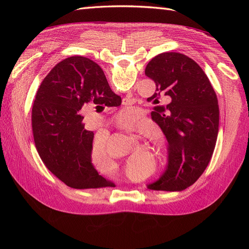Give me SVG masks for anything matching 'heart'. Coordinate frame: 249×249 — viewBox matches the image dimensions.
I'll use <instances>...</instances> for the list:
<instances>
[{"mask_svg": "<svg viewBox=\"0 0 249 249\" xmlns=\"http://www.w3.org/2000/svg\"><path fill=\"white\" fill-rule=\"evenodd\" d=\"M135 119H136V114H135V112H133L132 110H126V109L123 110L118 115V120H120V122L133 123ZM119 127L125 132H140V133L149 132L147 130V126L143 124L133 125L129 124H120ZM157 153L159 155H163L165 153L164 143L162 142L158 143ZM90 157H91L92 166L97 172H105L111 167L113 161H112L111 155L108 152L106 139L104 137L94 139L91 146V154H90Z\"/></svg>", "mask_w": 249, "mask_h": 249, "instance_id": "b5f03b06", "label": "heart"}]
</instances>
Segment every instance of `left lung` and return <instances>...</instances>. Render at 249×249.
I'll return each mask as SVG.
<instances>
[{
    "mask_svg": "<svg viewBox=\"0 0 249 249\" xmlns=\"http://www.w3.org/2000/svg\"><path fill=\"white\" fill-rule=\"evenodd\" d=\"M145 74L156 83L149 101L159 104L163 96L171 99L152 112V119L167 139L168 164L162 177L147 188L184 190L196 182L212 158L219 127L217 96L201 67L179 53L154 57Z\"/></svg>",
    "mask_w": 249,
    "mask_h": 249,
    "instance_id": "8db88e82",
    "label": "left lung"
}]
</instances>
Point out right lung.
<instances>
[{"label":"right lung","mask_w":249,"mask_h":249,"mask_svg":"<svg viewBox=\"0 0 249 249\" xmlns=\"http://www.w3.org/2000/svg\"><path fill=\"white\" fill-rule=\"evenodd\" d=\"M113 107L122 99L112 91L101 67L86 57L59 62L43 79L32 108L37 152L48 169L74 189L114 187L91 164L93 132L80 110L85 104Z\"/></svg>","instance_id":"right-lung-1"}]
</instances>
